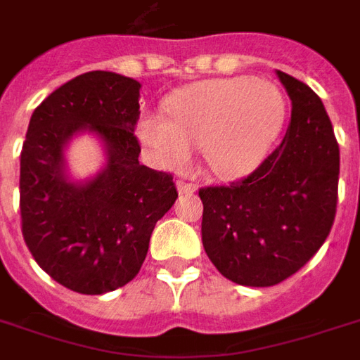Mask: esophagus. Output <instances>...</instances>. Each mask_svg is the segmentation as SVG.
Here are the masks:
<instances>
[{
  "label": "esophagus",
  "mask_w": 360,
  "mask_h": 360,
  "mask_svg": "<svg viewBox=\"0 0 360 360\" xmlns=\"http://www.w3.org/2000/svg\"><path fill=\"white\" fill-rule=\"evenodd\" d=\"M177 188H179L181 194H192V192H196V185L194 183H186V181H177Z\"/></svg>",
  "instance_id": "obj_1"
}]
</instances>
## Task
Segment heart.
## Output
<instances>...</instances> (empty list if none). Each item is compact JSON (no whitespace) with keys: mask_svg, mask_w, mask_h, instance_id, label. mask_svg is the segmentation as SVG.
Returning a JSON list of instances; mask_svg holds the SVG:
<instances>
[{"mask_svg":"<svg viewBox=\"0 0 360 360\" xmlns=\"http://www.w3.org/2000/svg\"><path fill=\"white\" fill-rule=\"evenodd\" d=\"M166 110L169 121L162 115L140 121L141 143L168 168L185 166L191 147L203 149L209 168L222 177L254 172L284 120L278 89L250 76L194 84L175 93Z\"/></svg>","mask_w":360,"mask_h":360,"instance_id":"1","label":"heart"}]
</instances>
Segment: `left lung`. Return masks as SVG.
I'll return each mask as SVG.
<instances>
[{"label":"left lung","mask_w":360,"mask_h":360,"mask_svg":"<svg viewBox=\"0 0 360 360\" xmlns=\"http://www.w3.org/2000/svg\"><path fill=\"white\" fill-rule=\"evenodd\" d=\"M291 123L282 143L250 175L203 186L202 240L226 278L267 288L304 267L336 217L340 149L316 93L282 70Z\"/></svg>","instance_id":"8db88e82"}]
</instances>
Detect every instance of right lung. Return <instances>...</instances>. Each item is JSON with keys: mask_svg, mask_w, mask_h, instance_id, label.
Masks as SVG:
<instances>
[{"mask_svg": "<svg viewBox=\"0 0 360 360\" xmlns=\"http://www.w3.org/2000/svg\"><path fill=\"white\" fill-rule=\"evenodd\" d=\"M140 82L91 70L35 108L20 155L22 236L65 288L101 295L140 273L155 224L177 200L174 177L140 164ZM80 129L105 141L109 164L84 186L64 175V143Z\"/></svg>", "mask_w": 360, "mask_h": 360, "instance_id": "obj_1", "label": "right lung"}]
</instances>
